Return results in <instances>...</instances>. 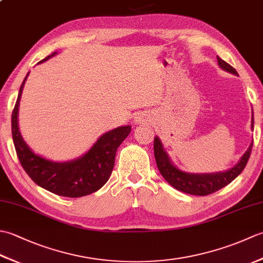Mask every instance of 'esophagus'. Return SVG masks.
I'll return each mask as SVG.
<instances>
[{
  "label": "esophagus",
  "instance_id": "esophagus-1",
  "mask_svg": "<svg viewBox=\"0 0 263 263\" xmlns=\"http://www.w3.org/2000/svg\"><path fill=\"white\" fill-rule=\"evenodd\" d=\"M138 121H141V120H140V119H139V120H138Z\"/></svg>",
  "mask_w": 263,
  "mask_h": 263
}]
</instances>
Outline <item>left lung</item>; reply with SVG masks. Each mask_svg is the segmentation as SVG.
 <instances>
[{
	"instance_id": "obj_1",
	"label": "left lung",
	"mask_w": 263,
	"mask_h": 263,
	"mask_svg": "<svg viewBox=\"0 0 263 263\" xmlns=\"http://www.w3.org/2000/svg\"><path fill=\"white\" fill-rule=\"evenodd\" d=\"M217 61L221 69L226 70L227 72H231V73L237 74L236 70L234 69L231 64L225 62L224 60L217 57ZM253 126L254 119L252 115V124H251L252 130ZM252 146L253 142L250 144L247 153L243 155V157L238 161V164L236 166H234L233 168L228 170L227 172L216 173V174H189V173L182 172L176 168V167L172 164L168 156L164 152L163 144H161L157 137L155 138L154 141V153L156 163H157V167L160 174L163 175V177L173 187H175L178 191H182L187 194L208 195L228 185V184L235 180V178L241 174L242 171L248 164L251 152H252Z\"/></svg>"
}]
</instances>
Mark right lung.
Segmentation results:
<instances>
[{
	"label": "right lung",
	"instance_id": "obj_1",
	"mask_svg": "<svg viewBox=\"0 0 263 263\" xmlns=\"http://www.w3.org/2000/svg\"><path fill=\"white\" fill-rule=\"evenodd\" d=\"M55 54L57 52L39 63L45 62ZM28 74L21 83L11 119L12 139L21 166L37 185L61 197L80 198L96 192L108 181L114 167L116 150L128 136L131 126H120L105 133L86 155L68 163H54L33 154L22 139L18 127L19 102Z\"/></svg>",
	"mask_w": 263,
	"mask_h": 263
}]
</instances>
